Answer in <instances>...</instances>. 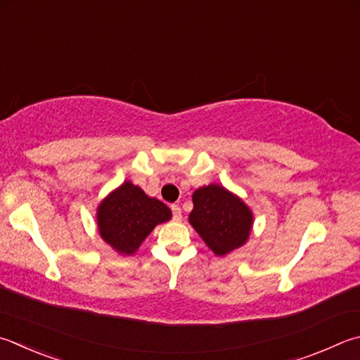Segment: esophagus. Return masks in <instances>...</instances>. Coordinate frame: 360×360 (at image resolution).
Wrapping results in <instances>:
<instances>
[{"label": "esophagus", "instance_id": "obj_1", "mask_svg": "<svg viewBox=\"0 0 360 360\" xmlns=\"http://www.w3.org/2000/svg\"><path fill=\"white\" fill-rule=\"evenodd\" d=\"M172 212H173V219H174V220H181L182 211H181L179 205H172Z\"/></svg>", "mask_w": 360, "mask_h": 360}]
</instances>
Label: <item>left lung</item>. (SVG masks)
<instances>
[{"instance_id":"left-lung-1","label":"left lung","mask_w":360,"mask_h":360,"mask_svg":"<svg viewBox=\"0 0 360 360\" xmlns=\"http://www.w3.org/2000/svg\"><path fill=\"white\" fill-rule=\"evenodd\" d=\"M188 221L215 255H226L243 245L252 228V212L224 187L211 184L193 193Z\"/></svg>"}]
</instances>
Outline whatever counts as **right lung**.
<instances>
[{
  "instance_id": "add662e5",
  "label": "right lung",
  "mask_w": 360,
  "mask_h": 360,
  "mask_svg": "<svg viewBox=\"0 0 360 360\" xmlns=\"http://www.w3.org/2000/svg\"><path fill=\"white\" fill-rule=\"evenodd\" d=\"M172 219V211L160 200L149 198L132 182L124 184L101 202L97 225L101 236L116 252L130 255L154 226Z\"/></svg>"
}]
</instances>
